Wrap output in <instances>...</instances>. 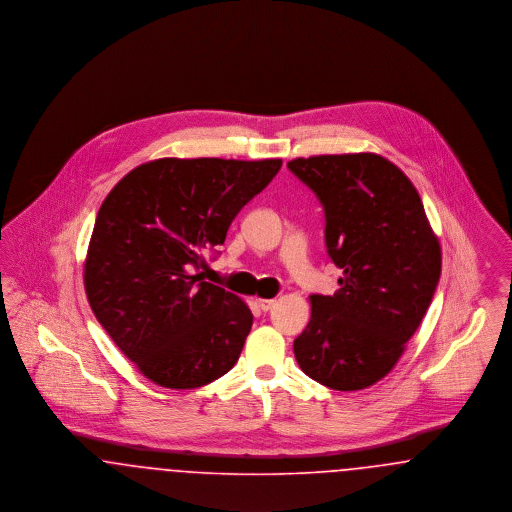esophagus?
Instances as JSON below:
<instances>
[{
	"mask_svg": "<svg viewBox=\"0 0 512 512\" xmlns=\"http://www.w3.org/2000/svg\"><path fill=\"white\" fill-rule=\"evenodd\" d=\"M255 303H257V307H259L261 311H270V309L276 305V299H263V297H257V299H255Z\"/></svg>",
	"mask_w": 512,
	"mask_h": 512,
	"instance_id": "obj_1",
	"label": "esophagus"
}]
</instances>
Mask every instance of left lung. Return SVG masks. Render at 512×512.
<instances>
[{
	"instance_id": "obj_1",
	"label": "left lung",
	"mask_w": 512,
	"mask_h": 512,
	"mask_svg": "<svg viewBox=\"0 0 512 512\" xmlns=\"http://www.w3.org/2000/svg\"><path fill=\"white\" fill-rule=\"evenodd\" d=\"M288 169L318 195L343 270L338 292L309 297L297 365L326 388L365 390L397 365L432 303L438 236L413 182L378 153L297 157Z\"/></svg>"
}]
</instances>
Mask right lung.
Returning <instances> with one entry per match:
<instances>
[{
	"label": "right lung",
	"mask_w": 512,
	"mask_h": 512,
	"mask_svg": "<svg viewBox=\"0 0 512 512\" xmlns=\"http://www.w3.org/2000/svg\"><path fill=\"white\" fill-rule=\"evenodd\" d=\"M282 159L163 157L128 172L99 207L84 290L99 324L153 384L201 388L236 365L253 315L203 282V251L263 192Z\"/></svg>",
	"instance_id": "obj_1"
}]
</instances>
